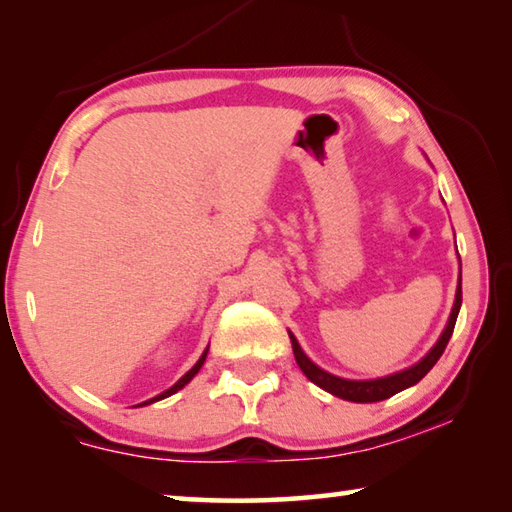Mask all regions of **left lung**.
I'll return each mask as SVG.
<instances>
[{"label":"left lung","mask_w":512,"mask_h":512,"mask_svg":"<svg viewBox=\"0 0 512 512\" xmlns=\"http://www.w3.org/2000/svg\"><path fill=\"white\" fill-rule=\"evenodd\" d=\"M458 259H461V257H458ZM461 302H463V291H461V273H458V287H456L452 314H449L447 325L443 329V334L438 336L436 345H433V348L427 354H424V357L418 363H413V366L404 368L400 372H393V375L377 377V379H343V377H336V375H332V372H327L320 366H316V363L307 357L305 350L300 348L298 339L291 332H289V339H291L293 354H296V363L300 366V370L305 372V377L309 381H314L318 388H323V391L341 397V400H348V402H357V404L381 402V400H388V397H393L395 393L404 391V388L415 386L433 366H436L440 354L445 352L449 339H452L458 311H461Z\"/></svg>","instance_id":"left-lung-1"}]
</instances>
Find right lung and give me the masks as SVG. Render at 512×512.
Segmentation results:
<instances>
[{"instance_id":"right-lung-1","label":"right lung","mask_w":512,"mask_h":512,"mask_svg":"<svg viewBox=\"0 0 512 512\" xmlns=\"http://www.w3.org/2000/svg\"><path fill=\"white\" fill-rule=\"evenodd\" d=\"M207 350H210V348H205V352L201 354V359H198V361L194 363V368H192V370H187V372H185V375H183V377H180V379L176 381V384H173L171 388H167V391H164V393H160V395H155V397H151V400H146V402H142V404H137V406H146V404H153V402H158V400H164V397H169V395H173V393H178V391H180V388H185V386L189 384V381H192V379H194V375H196V372L203 368V363H205V357H207Z\"/></svg>"}]
</instances>
